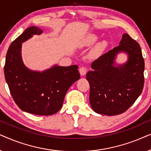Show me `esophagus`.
Returning a JSON list of instances; mask_svg holds the SVG:
<instances>
[{
	"label": "esophagus",
	"mask_w": 151,
	"mask_h": 151,
	"mask_svg": "<svg viewBox=\"0 0 151 151\" xmlns=\"http://www.w3.org/2000/svg\"><path fill=\"white\" fill-rule=\"evenodd\" d=\"M79 71H80V75L83 76L85 75L86 73V68L84 67H80V69H79Z\"/></svg>",
	"instance_id": "1"
}]
</instances>
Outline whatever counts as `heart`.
Instances as JSON below:
<instances>
[{"mask_svg": "<svg viewBox=\"0 0 151 151\" xmlns=\"http://www.w3.org/2000/svg\"><path fill=\"white\" fill-rule=\"evenodd\" d=\"M98 40V36L95 34H90L86 35L80 41L79 47L81 48H84V47H90L95 44ZM107 46V42L106 40H102L101 42H98L95 47V48L93 50L92 53L93 54H98L102 52L104 49L106 48Z\"/></svg>", "mask_w": 151, "mask_h": 151, "instance_id": "heart-1", "label": "heart"}]
</instances>
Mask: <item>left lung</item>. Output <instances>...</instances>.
Instances as JSON below:
<instances>
[{
    "label": "left lung",
    "mask_w": 151,
    "mask_h": 151,
    "mask_svg": "<svg viewBox=\"0 0 151 151\" xmlns=\"http://www.w3.org/2000/svg\"><path fill=\"white\" fill-rule=\"evenodd\" d=\"M120 52L127 55V60L117 64L115 60ZM91 68L86 78L90 84V104L96 113L121 114L142 93L144 60L139 45L129 34H124L119 46L93 62Z\"/></svg>",
    "instance_id": "8db88e82"
}]
</instances>
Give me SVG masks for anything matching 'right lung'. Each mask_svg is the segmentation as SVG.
Segmentation results:
<instances>
[{
  "label": "right lung",
  "instance_id": "obj_1",
  "mask_svg": "<svg viewBox=\"0 0 151 151\" xmlns=\"http://www.w3.org/2000/svg\"><path fill=\"white\" fill-rule=\"evenodd\" d=\"M42 32L38 27H30L12 42L6 55L4 73L12 98L22 111L51 115L62 108L66 93L80 75L77 65H55L42 71L26 67L22 58V43Z\"/></svg>",
  "mask_w": 151,
  "mask_h": 151
}]
</instances>
